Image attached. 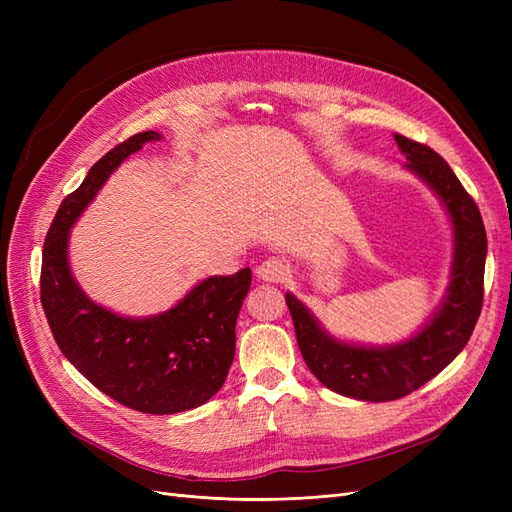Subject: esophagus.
Here are the masks:
<instances>
[{
	"mask_svg": "<svg viewBox=\"0 0 512 512\" xmlns=\"http://www.w3.org/2000/svg\"><path fill=\"white\" fill-rule=\"evenodd\" d=\"M288 267L280 258H267L265 262H260L256 267V277L262 282H271V284H280L286 280Z\"/></svg>",
	"mask_w": 512,
	"mask_h": 512,
	"instance_id": "1",
	"label": "esophagus"
}]
</instances>
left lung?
I'll return each instance as SVG.
<instances>
[{
	"label": "left lung",
	"mask_w": 512,
	"mask_h": 512,
	"mask_svg": "<svg viewBox=\"0 0 512 512\" xmlns=\"http://www.w3.org/2000/svg\"><path fill=\"white\" fill-rule=\"evenodd\" d=\"M395 143L408 160L406 168L438 194L453 224L451 284L431 320L406 342L356 346L329 335L314 314L286 292V305L307 367L327 389L361 401L406 397L438 376L466 348L483 307L487 232L474 198L431 147L401 134H395Z\"/></svg>",
	"instance_id": "left-lung-1"
}]
</instances>
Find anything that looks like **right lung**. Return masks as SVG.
Wrapping results in <instances>:
<instances>
[{
    "mask_svg": "<svg viewBox=\"0 0 512 512\" xmlns=\"http://www.w3.org/2000/svg\"><path fill=\"white\" fill-rule=\"evenodd\" d=\"M160 138L153 130L130 136L64 198L44 241L40 301L59 350L96 389L138 412L177 414L222 389L252 271L207 277L164 314L123 318L87 297L68 262L70 228L79 215L123 160Z\"/></svg>",
    "mask_w": 512,
    "mask_h": 512,
    "instance_id": "1",
    "label": "right lung"
}]
</instances>
